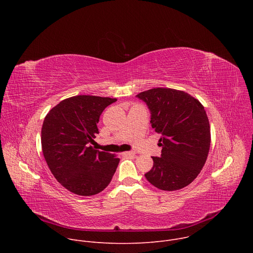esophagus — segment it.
<instances>
[{
	"instance_id": "esophagus-1",
	"label": "esophagus",
	"mask_w": 253,
	"mask_h": 253,
	"mask_svg": "<svg viewBox=\"0 0 253 253\" xmlns=\"http://www.w3.org/2000/svg\"><path fill=\"white\" fill-rule=\"evenodd\" d=\"M123 155H124V156H134V155H135V152H133V151H127V152H124Z\"/></svg>"
}]
</instances>
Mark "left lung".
<instances>
[{"instance_id": "8db88e82", "label": "left lung", "mask_w": 253, "mask_h": 253, "mask_svg": "<svg viewBox=\"0 0 253 253\" xmlns=\"http://www.w3.org/2000/svg\"><path fill=\"white\" fill-rule=\"evenodd\" d=\"M148 106L151 126L161 134L160 157L145 174L155 187L174 191L189 185L203 168L210 148V126L202 104L183 91L153 88L136 95Z\"/></svg>"}]
</instances>
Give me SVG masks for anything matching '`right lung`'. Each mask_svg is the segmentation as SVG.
<instances>
[{"label":"right lung","mask_w":253,"mask_h":253,"mask_svg":"<svg viewBox=\"0 0 253 253\" xmlns=\"http://www.w3.org/2000/svg\"><path fill=\"white\" fill-rule=\"evenodd\" d=\"M116 98L78 95L65 99L45 117L41 142L45 160L66 189L81 196L103 191L117 169L119 158L95 150L97 123Z\"/></svg>","instance_id":"add662e5"}]
</instances>
